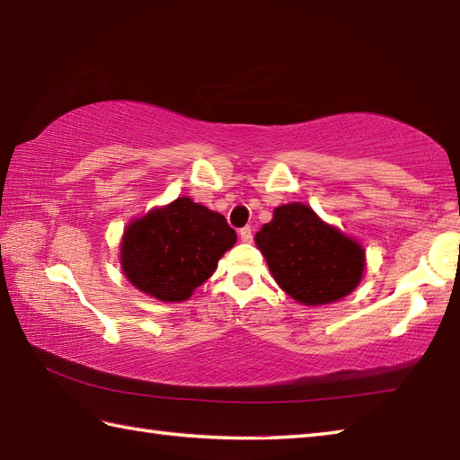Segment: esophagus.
<instances>
[{
  "instance_id": "obj_1",
  "label": "esophagus",
  "mask_w": 460,
  "mask_h": 460,
  "mask_svg": "<svg viewBox=\"0 0 460 460\" xmlns=\"http://www.w3.org/2000/svg\"><path fill=\"white\" fill-rule=\"evenodd\" d=\"M239 237H241L243 243H251L252 241V229L251 227H243L239 231Z\"/></svg>"
}]
</instances>
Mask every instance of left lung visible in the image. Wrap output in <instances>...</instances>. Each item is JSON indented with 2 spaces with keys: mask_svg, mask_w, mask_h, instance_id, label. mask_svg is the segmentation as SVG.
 <instances>
[{
  "mask_svg": "<svg viewBox=\"0 0 460 460\" xmlns=\"http://www.w3.org/2000/svg\"><path fill=\"white\" fill-rule=\"evenodd\" d=\"M255 243L279 287L306 306L344 298L366 269L359 243L322 221L305 203L277 208Z\"/></svg>",
  "mask_w": 460,
  "mask_h": 460,
  "instance_id": "8db88e82",
  "label": "left lung"
}]
</instances>
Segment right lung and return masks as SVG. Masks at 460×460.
<instances>
[{
  "mask_svg": "<svg viewBox=\"0 0 460 460\" xmlns=\"http://www.w3.org/2000/svg\"><path fill=\"white\" fill-rule=\"evenodd\" d=\"M237 241L221 213L178 198L128 223L120 262L132 285L164 302H181L208 280Z\"/></svg>",
  "mask_w": 460,
  "mask_h": 460,
  "instance_id": "right-lung-1",
  "label": "right lung"
}]
</instances>
